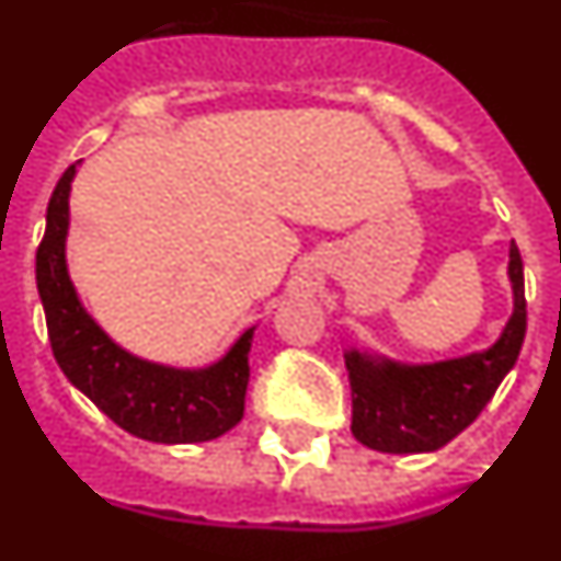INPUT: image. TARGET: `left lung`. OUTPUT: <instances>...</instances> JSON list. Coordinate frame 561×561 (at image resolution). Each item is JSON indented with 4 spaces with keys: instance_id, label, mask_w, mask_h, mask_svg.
Listing matches in <instances>:
<instances>
[{
    "instance_id": "8db88e82",
    "label": "left lung",
    "mask_w": 561,
    "mask_h": 561,
    "mask_svg": "<svg viewBox=\"0 0 561 561\" xmlns=\"http://www.w3.org/2000/svg\"><path fill=\"white\" fill-rule=\"evenodd\" d=\"M514 311L485 351L440 362H399L368 348L345 351L351 433L376 453H435L463 433L514 368L525 340V277L517 244L508 247Z\"/></svg>"
}]
</instances>
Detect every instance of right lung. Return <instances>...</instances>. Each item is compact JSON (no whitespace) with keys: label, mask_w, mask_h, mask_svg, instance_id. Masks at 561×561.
Instances as JSON below:
<instances>
[{"label":"right lung","mask_w":561,"mask_h":561,"mask_svg":"<svg viewBox=\"0 0 561 561\" xmlns=\"http://www.w3.org/2000/svg\"><path fill=\"white\" fill-rule=\"evenodd\" d=\"M69 165L47 205V230L36 252V286L58 368L98 410L153 444H202L232 430L244 415L255 325L205 368H173L142 359L112 340L89 314L67 266Z\"/></svg>","instance_id":"1"}]
</instances>
